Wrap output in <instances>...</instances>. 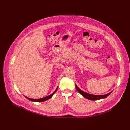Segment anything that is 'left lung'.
Listing matches in <instances>:
<instances>
[{
	"instance_id": "obj_1",
	"label": "left lung",
	"mask_w": 130,
	"mask_h": 130,
	"mask_svg": "<svg viewBox=\"0 0 130 130\" xmlns=\"http://www.w3.org/2000/svg\"><path fill=\"white\" fill-rule=\"evenodd\" d=\"M75 86L76 89L77 90V91L82 95L83 96H84L85 98L88 99V100H100V99H102L103 98H105L107 96H108L109 95H110L112 92H111L110 93H109L105 95H92V94H90L87 93L86 92H84V91H82L80 89L78 88V87L77 86L76 84H75Z\"/></svg>"
}]
</instances>
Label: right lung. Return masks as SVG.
Masks as SVG:
<instances>
[{
    "mask_svg": "<svg viewBox=\"0 0 130 130\" xmlns=\"http://www.w3.org/2000/svg\"><path fill=\"white\" fill-rule=\"evenodd\" d=\"M57 89H58V87H57V88L56 89V90L54 91V92L53 93H52V94H51V95H50L49 96H46V97H45V98H41V99H30V98H27V97H26V96H25L27 99H28V100H29L30 101H34V102H43V101H46V100H48L49 99H50V98H51L53 96V95L54 94V93H55L56 91H57Z\"/></svg>",
    "mask_w": 130,
    "mask_h": 130,
    "instance_id": "obj_1",
    "label": "right lung"
}]
</instances>
